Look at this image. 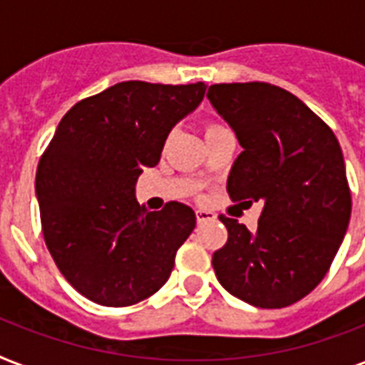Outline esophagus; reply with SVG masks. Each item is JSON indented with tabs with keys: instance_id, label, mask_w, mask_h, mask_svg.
<instances>
[{
	"instance_id": "34e87169",
	"label": "esophagus",
	"mask_w": 365,
	"mask_h": 365,
	"mask_svg": "<svg viewBox=\"0 0 365 365\" xmlns=\"http://www.w3.org/2000/svg\"><path fill=\"white\" fill-rule=\"evenodd\" d=\"M197 222L205 223V222H212V220H216V214L210 210H197Z\"/></svg>"
}]
</instances>
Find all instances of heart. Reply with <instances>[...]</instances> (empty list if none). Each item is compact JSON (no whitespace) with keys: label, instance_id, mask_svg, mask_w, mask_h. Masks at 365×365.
I'll return each mask as SVG.
<instances>
[{"label":"heart","instance_id":"obj_1","mask_svg":"<svg viewBox=\"0 0 365 365\" xmlns=\"http://www.w3.org/2000/svg\"><path fill=\"white\" fill-rule=\"evenodd\" d=\"M216 128H222V125H208V126H206V132L216 130Z\"/></svg>","mask_w":365,"mask_h":365}]
</instances>
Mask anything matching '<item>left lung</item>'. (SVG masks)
Listing matches in <instances>:
<instances>
[{"label": "left lung", "instance_id": "8db88e82", "mask_svg": "<svg viewBox=\"0 0 365 365\" xmlns=\"http://www.w3.org/2000/svg\"><path fill=\"white\" fill-rule=\"evenodd\" d=\"M206 96L242 145L229 197L263 206L254 233L220 217L229 239L212 265L231 295L282 309L317 288L343 242L352 208L343 151L314 111L271 83H220Z\"/></svg>", "mask_w": 365, "mask_h": 365}]
</instances>
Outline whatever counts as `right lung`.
Segmentation results:
<instances>
[{
	"label": "right lung",
	"instance_id": "obj_1",
	"mask_svg": "<svg viewBox=\"0 0 365 365\" xmlns=\"http://www.w3.org/2000/svg\"><path fill=\"white\" fill-rule=\"evenodd\" d=\"M205 83L125 81L77 102L39 159L43 237L64 278L87 299L128 307L159 292L197 217L170 200L138 205L134 185L168 132L202 102Z\"/></svg>",
	"mask_w": 365,
	"mask_h": 365
}]
</instances>
